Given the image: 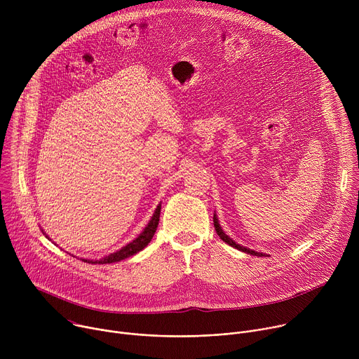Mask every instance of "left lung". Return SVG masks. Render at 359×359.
I'll list each match as a JSON object with an SVG mask.
<instances>
[{
    "label": "left lung",
    "mask_w": 359,
    "mask_h": 359,
    "mask_svg": "<svg viewBox=\"0 0 359 359\" xmlns=\"http://www.w3.org/2000/svg\"><path fill=\"white\" fill-rule=\"evenodd\" d=\"M213 222H215V229H216V233L219 234V237L224 241V243H227L229 245H231V247H234V248H237V250H240V251H243V252H247V254H251V255H257V257H263V255H267V254H264V252H259V251H254V250H250V248H247V247H243V245H240V244H237L234 240H231L223 230H222V227H220V224H219V219H217V216L215 215V217H213Z\"/></svg>",
    "instance_id": "8db88e82"
}]
</instances>
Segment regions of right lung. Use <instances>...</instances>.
I'll return each instance as SVG.
<instances>
[{
	"instance_id": "1",
	"label": "right lung",
	"mask_w": 359,
	"mask_h": 359,
	"mask_svg": "<svg viewBox=\"0 0 359 359\" xmlns=\"http://www.w3.org/2000/svg\"><path fill=\"white\" fill-rule=\"evenodd\" d=\"M159 217H161V204L156 208L155 213H153L150 222L147 223V226L144 227V230L129 244H126L125 247H122L121 250L111 252L109 255H105V257H102L99 260H88V259H82V262L89 263V264H111V263H116L121 260H125L130 255L139 252L140 250H143L151 240V237L155 236V231L158 229L159 224ZM43 231V230H42Z\"/></svg>"
}]
</instances>
